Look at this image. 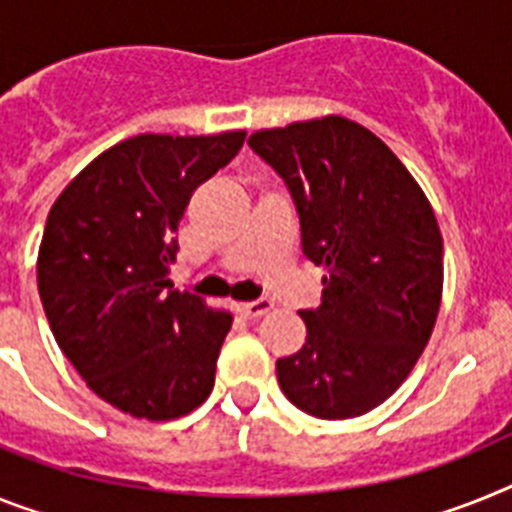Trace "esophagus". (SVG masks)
<instances>
[{
	"label": "esophagus",
	"instance_id": "esophagus-1",
	"mask_svg": "<svg viewBox=\"0 0 512 512\" xmlns=\"http://www.w3.org/2000/svg\"><path fill=\"white\" fill-rule=\"evenodd\" d=\"M236 309H239L244 317H263L273 309V302H270V299H255V302L236 304Z\"/></svg>",
	"mask_w": 512,
	"mask_h": 512
}]
</instances>
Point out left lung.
Listing matches in <instances>:
<instances>
[{"mask_svg": "<svg viewBox=\"0 0 512 512\" xmlns=\"http://www.w3.org/2000/svg\"><path fill=\"white\" fill-rule=\"evenodd\" d=\"M278 171L322 276L302 309L307 343L276 362L283 395L317 419H351L388 401L427 346L442 299V234L409 169L367 127L309 119L249 135Z\"/></svg>", "mask_w": 512, "mask_h": 512, "instance_id": "left-lung-1", "label": "left lung"}]
</instances>
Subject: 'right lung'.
<instances>
[{
  "label": "right lung",
  "instance_id": "add662e5",
  "mask_svg": "<svg viewBox=\"0 0 512 512\" xmlns=\"http://www.w3.org/2000/svg\"><path fill=\"white\" fill-rule=\"evenodd\" d=\"M247 132L137 135L85 166L46 218L38 294L59 349L124 414L169 422L213 390L234 317L176 291L174 231Z\"/></svg>",
  "mask_w": 512,
  "mask_h": 512
}]
</instances>
